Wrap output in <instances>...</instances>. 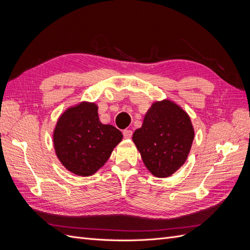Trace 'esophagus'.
Listing matches in <instances>:
<instances>
[{"instance_id":"obj_1","label":"esophagus","mask_w":250,"mask_h":250,"mask_svg":"<svg viewBox=\"0 0 250 250\" xmlns=\"http://www.w3.org/2000/svg\"><path fill=\"white\" fill-rule=\"evenodd\" d=\"M123 135H124L125 139H130V138L132 137V130H130V129H125V130L123 131Z\"/></svg>"}]
</instances>
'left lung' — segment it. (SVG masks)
<instances>
[{"label": "left lung", "instance_id": "8db88e82", "mask_svg": "<svg viewBox=\"0 0 250 250\" xmlns=\"http://www.w3.org/2000/svg\"><path fill=\"white\" fill-rule=\"evenodd\" d=\"M194 127L187 111L169 99L152 103L132 141L149 172L171 176L183 166L193 144Z\"/></svg>", "mask_w": 250, "mask_h": 250}]
</instances>
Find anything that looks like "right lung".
<instances>
[{
  "mask_svg": "<svg viewBox=\"0 0 250 250\" xmlns=\"http://www.w3.org/2000/svg\"><path fill=\"white\" fill-rule=\"evenodd\" d=\"M123 134L102 124L95 102L82 101L66 108L53 131V146L63 167L78 176H90L107 162Z\"/></svg>",
  "mask_w": 250,
  "mask_h": 250,
  "instance_id": "right-lung-1",
  "label": "right lung"
}]
</instances>
